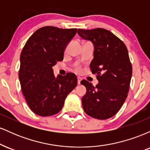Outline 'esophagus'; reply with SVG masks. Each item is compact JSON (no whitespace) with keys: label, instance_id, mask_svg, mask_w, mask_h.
Here are the masks:
<instances>
[{"label":"esophagus","instance_id":"34e87169","mask_svg":"<svg viewBox=\"0 0 150 150\" xmlns=\"http://www.w3.org/2000/svg\"><path fill=\"white\" fill-rule=\"evenodd\" d=\"M81 80H82V78H81V77H77V83H78V85H80Z\"/></svg>","mask_w":150,"mask_h":150}]
</instances>
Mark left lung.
<instances>
[{
    "label": "left lung",
    "instance_id": "1",
    "mask_svg": "<svg viewBox=\"0 0 150 150\" xmlns=\"http://www.w3.org/2000/svg\"><path fill=\"white\" fill-rule=\"evenodd\" d=\"M77 33L94 45V58L89 67L99 81L95 87L88 81H81L87 89L82 98V107L91 117L108 119L118 113L128 96L132 72L128 49L105 29H78Z\"/></svg>",
    "mask_w": 150,
    "mask_h": 150
}]
</instances>
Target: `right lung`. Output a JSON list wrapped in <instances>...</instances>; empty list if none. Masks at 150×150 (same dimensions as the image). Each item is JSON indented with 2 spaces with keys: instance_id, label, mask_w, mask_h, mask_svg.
<instances>
[{
  "instance_id": "add662e5",
  "label": "right lung",
  "mask_w": 150,
  "mask_h": 150,
  "mask_svg": "<svg viewBox=\"0 0 150 150\" xmlns=\"http://www.w3.org/2000/svg\"><path fill=\"white\" fill-rule=\"evenodd\" d=\"M77 29L46 26L36 31L20 55L19 79L22 94L32 111L41 116L59 112L68 94L77 86L75 74L54 76L52 67L63 59Z\"/></svg>"
}]
</instances>
